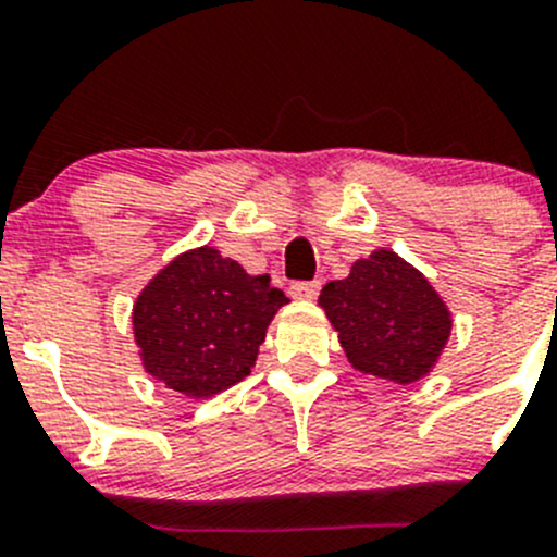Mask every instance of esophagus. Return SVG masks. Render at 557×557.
Masks as SVG:
<instances>
[{
	"label": "esophagus",
	"instance_id": "34e87169",
	"mask_svg": "<svg viewBox=\"0 0 557 557\" xmlns=\"http://www.w3.org/2000/svg\"><path fill=\"white\" fill-rule=\"evenodd\" d=\"M318 290H321V280H299V283H290V296L294 299H315Z\"/></svg>",
	"mask_w": 557,
	"mask_h": 557
}]
</instances>
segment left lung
<instances>
[{"mask_svg":"<svg viewBox=\"0 0 557 557\" xmlns=\"http://www.w3.org/2000/svg\"><path fill=\"white\" fill-rule=\"evenodd\" d=\"M318 305L339 332L350 364L394 383L428 375L451 334L449 307L392 250H375L356 261L348 277L323 285Z\"/></svg>","mask_w":557,"mask_h":557,"instance_id":"8db88e82","label":"left lung"}]
</instances>
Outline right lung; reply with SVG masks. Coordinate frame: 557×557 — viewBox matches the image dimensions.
Listing matches in <instances>:
<instances>
[{
    "instance_id": "1",
    "label": "right lung",
    "mask_w": 557,
    "mask_h": 557,
    "mask_svg": "<svg viewBox=\"0 0 557 557\" xmlns=\"http://www.w3.org/2000/svg\"><path fill=\"white\" fill-rule=\"evenodd\" d=\"M288 301L269 274H247L214 247L182 252L141 290L133 334L149 375L212 397L250 375L274 312Z\"/></svg>"
}]
</instances>
